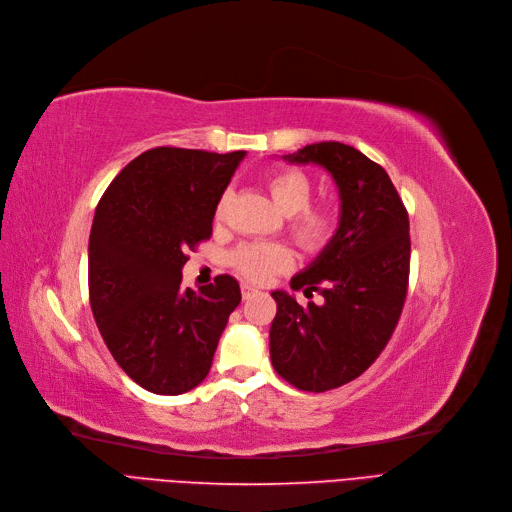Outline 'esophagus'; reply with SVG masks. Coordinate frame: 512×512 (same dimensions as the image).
<instances>
[{"mask_svg": "<svg viewBox=\"0 0 512 512\" xmlns=\"http://www.w3.org/2000/svg\"><path fill=\"white\" fill-rule=\"evenodd\" d=\"M258 294V289L254 287V285H250V283H243L241 285V296H243V300H250V298H254Z\"/></svg>", "mask_w": 512, "mask_h": 512, "instance_id": "esophagus-1", "label": "esophagus"}]
</instances>
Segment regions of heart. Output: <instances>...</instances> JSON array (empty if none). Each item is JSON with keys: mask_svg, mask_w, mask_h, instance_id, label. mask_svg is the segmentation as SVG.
Here are the masks:
<instances>
[{"mask_svg": "<svg viewBox=\"0 0 512 512\" xmlns=\"http://www.w3.org/2000/svg\"><path fill=\"white\" fill-rule=\"evenodd\" d=\"M266 187H269L275 206L285 216H291L289 231L294 239L310 250L323 248L335 231V214L323 206L308 208L312 193L308 177L300 170L285 168L266 179ZM231 260L241 275L260 281L275 271L285 269L289 264V254L279 243L254 241L239 246Z\"/></svg>", "mask_w": 512, "mask_h": 512, "instance_id": "heart-1", "label": "heart"}]
</instances>
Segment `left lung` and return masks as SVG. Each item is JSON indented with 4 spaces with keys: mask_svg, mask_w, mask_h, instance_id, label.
Returning <instances> with one entry per match:
<instances>
[{
    "mask_svg": "<svg viewBox=\"0 0 512 512\" xmlns=\"http://www.w3.org/2000/svg\"><path fill=\"white\" fill-rule=\"evenodd\" d=\"M281 158L321 166L339 196L333 237L289 283L306 296L319 291L325 302L300 306L283 289L271 294L273 367L319 394L367 371L396 329L408 285V214L385 170L352 145L321 141Z\"/></svg>",
    "mask_w": 512,
    "mask_h": 512,
    "instance_id": "left-lung-1",
    "label": "left lung"
}]
</instances>
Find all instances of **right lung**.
Wrapping results in <instances>:
<instances>
[{"instance_id":"obj_1","label":"right lung","mask_w":512,"mask_h":512,"mask_svg":"<svg viewBox=\"0 0 512 512\" xmlns=\"http://www.w3.org/2000/svg\"><path fill=\"white\" fill-rule=\"evenodd\" d=\"M246 152L156 148L129 162L95 208L89 302L104 342L137 385L179 396L200 385L239 306V283L218 275L181 285L185 252L212 235L218 202Z\"/></svg>"}]
</instances>
